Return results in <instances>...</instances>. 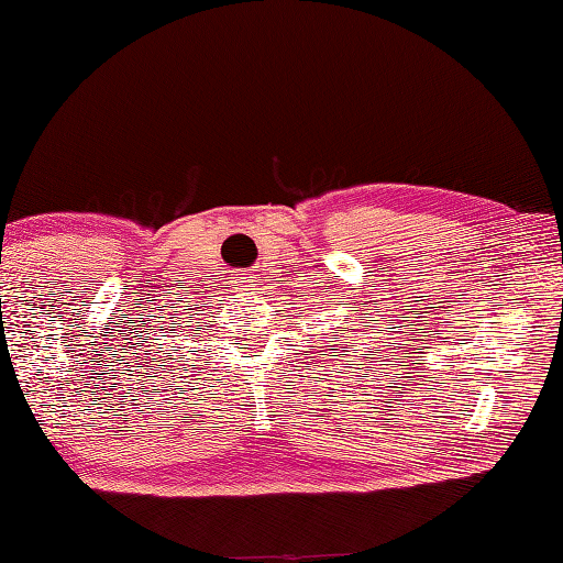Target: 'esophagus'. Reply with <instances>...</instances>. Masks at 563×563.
Returning <instances> with one entry per match:
<instances>
[{
  "label": "esophagus",
  "instance_id": "esophagus-1",
  "mask_svg": "<svg viewBox=\"0 0 563 563\" xmlns=\"http://www.w3.org/2000/svg\"><path fill=\"white\" fill-rule=\"evenodd\" d=\"M253 275L251 273H238V288L245 290V288H253Z\"/></svg>",
  "mask_w": 563,
  "mask_h": 563
}]
</instances>
